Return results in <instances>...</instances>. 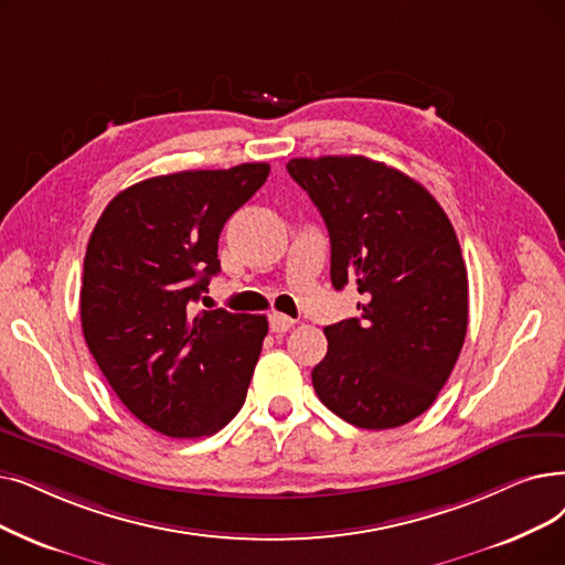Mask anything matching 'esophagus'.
<instances>
[{
  "instance_id": "obj_1",
  "label": "esophagus",
  "mask_w": 565,
  "mask_h": 565,
  "mask_svg": "<svg viewBox=\"0 0 565 565\" xmlns=\"http://www.w3.org/2000/svg\"><path fill=\"white\" fill-rule=\"evenodd\" d=\"M292 318L290 316H286V313H279V311H275V313H269V330L273 332H277V334H281V332H288L290 328H292Z\"/></svg>"
}]
</instances>
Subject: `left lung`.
I'll return each instance as SVG.
<instances>
[{"label": "left lung", "mask_w": 565, "mask_h": 565, "mask_svg": "<svg viewBox=\"0 0 565 565\" xmlns=\"http://www.w3.org/2000/svg\"><path fill=\"white\" fill-rule=\"evenodd\" d=\"M330 233V279L358 286L360 316L323 332L311 383L341 420L392 429L423 415L446 385L469 326L459 239L434 195L366 157L286 163Z\"/></svg>", "instance_id": "left-lung-1"}]
</instances>
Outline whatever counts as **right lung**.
I'll use <instances>...</instances> for the list:
<instances>
[{"instance_id": "add662e5", "label": "right lung", "mask_w": 565, "mask_h": 565, "mask_svg": "<svg viewBox=\"0 0 565 565\" xmlns=\"http://www.w3.org/2000/svg\"><path fill=\"white\" fill-rule=\"evenodd\" d=\"M267 175V163H242L142 180L92 231L81 288L87 349L119 402L163 436H210L247 399L267 318L195 305L222 269L224 224Z\"/></svg>"}]
</instances>
